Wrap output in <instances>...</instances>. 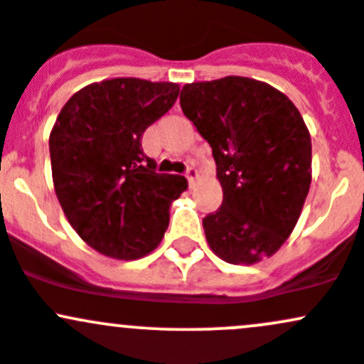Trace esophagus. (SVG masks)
<instances>
[{"mask_svg":"<svg viewBox=\"0 0 364 364\" xmlns=\"http://www.w3.org/2000/svg\"><path fill=\"white\" fill-rule=\"evenodd\" d=\"M186 178H187V181H189L191 186H193L194 181H196V178H198V170H196V168H189V170L186 171Z\"/></svg>","mask_w":364,"mask_h":364,"instance_id":"1","label":"esophagus"}]
</instances>
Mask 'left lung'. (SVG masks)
<instances>
[{"label": "left lung", "instance_id": "8db88e82", "mask_svg": "<svg viewBox=\"0 0 364 364\" xmlns=\"http://www.w3.org/2000/svg\"><path fill=\"white\" fill-rule=\"evenodd\" d=\"M181 107L212 147L224 193L220 208L203 218L212 252L234 265L274 255L299 222L312 178L299 109L243 76L183 85Z\"/></svg>", "mask_w": 364, "mask_h": 364}]
</instances>
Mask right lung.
<instances>
[{"label": "right lung", "instance_id": "right-lung-1", "mask_svg": "<svg viewBox=\"0 0 364 364\" xmlns=\"http://www.w3.org/2000/svg\"><path fill=\"white\" fill-rule=\"evenodd\" d=\"M181 87L112 77L81 88L50 134L55 194L77 236L118 260L142 259L161 243L186 177L156 173L142 135L166 114Z\"/></svg>", "mask_w": 364, "mask_h": 364}]
</instances>
